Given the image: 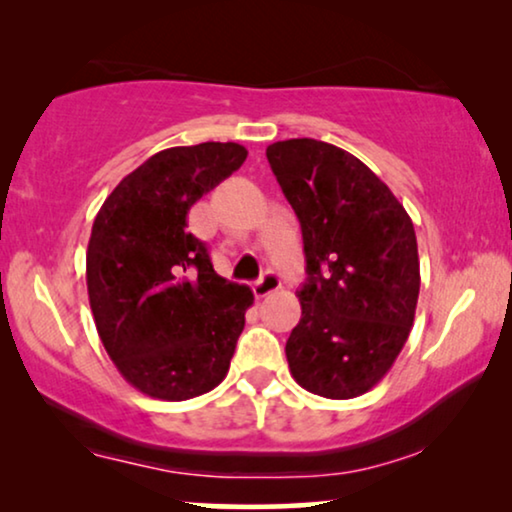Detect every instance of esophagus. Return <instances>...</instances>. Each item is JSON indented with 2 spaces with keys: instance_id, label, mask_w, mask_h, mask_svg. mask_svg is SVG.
I'll list each match as a JSON object with an SVG mask.
<instances>
[{
  "instance_id": "esophagus-1",
  "label": "esophagus",
  "mask_w": 512,
  "mask_h": 512,
  "mask_svg": "<svg viewBox=\"0 0 512 512\" xmlns=\"http://www.w3.org/2000/svg\"><path fill=\"white\" fill-rule=\"evenodd\" d=\"M277 289H282V279L275 272H265V275L254 282V296L256 298H265L270 296V293H275Z\"/></svg>"
}]
</instances>
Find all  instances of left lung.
I'll use <instances>...</instances> for the list:
<instances>
[{
	"instance_id": "left-lung-1",
	"label": "left lung",
	"mask_w": 512,
	"mask_h": 512,
	"mask_svg": "<svg viewBox=\"0 0 512 512\" xmlns=\"http://www.w3.org/2000/svg\"><path fill=\"white\" fill-rule=\"evenodd\" d=\"M303 230V317L286 340L293 380L345 401L389 373L419 296L417 237L389 186L359 158L319 139L265 151Z\"/></svg>"
}]
</instances>
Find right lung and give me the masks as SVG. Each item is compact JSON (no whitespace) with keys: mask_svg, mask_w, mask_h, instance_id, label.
Returning <instances> with one entry per match:
<instances>
[{"mask_svg":"<svg viewBox=\"0 0 512 512\" xmlns=\"http://www.w3.org/2000/svg\"><path fill=\"white\" fill-rule=\"evenodd\" d=\"M244 158L235 142L158 151L95 216L86 282L97 333L118 373L151 398L186 401L228 375L254 293L216 275L188 209Z\"/></svg>","mask_w":512,"mask_h":512,"instance_id":"add662e5","label":"right lung"}]
</instances>
